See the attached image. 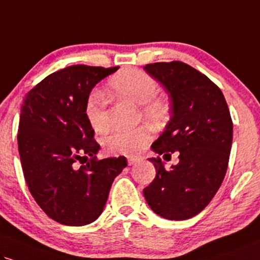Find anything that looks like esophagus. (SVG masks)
I'll use <instances>...</instances> for the list:
<instances>
[{
	"label": "esophagus",
	"instance_id": "obj_1",
	"mask_svg": "<svg viewBox=\"0 0 260 260\" xmlns=\"http://www.w3.org/2000/svg\"><path fill=\"white\" fill-rule=\"evenodd\" d=\"M139 161H140L139 158H134V156H129V158H127V164H129L130 166L135 165L136 162H139Z\"/></svg>",
	"mask_w": 260,
	"mask_h": 260
}]
</instances>
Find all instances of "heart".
I'll return each instance as SVG.
<instances>
[{"mask_svg":"<svg viewBox=\"0 0 260 260\" xmlns=\"http://www.w3.org/2000/svg\"><path fill=\"white\" fill-rule=\"evenodd\" d=\"M111 95L125 99L140 105L141 113L146 119L162 123L169 115V105L159 91L158 83L146 72L136 69H124L115 73L108 81ZM84 113L91 129L104 134L110 129V117L107 112V100L100 91H94L85 102ZM152 139L150 130L146 126L135 129H118L105 139L104 145L113 154L135 155L142 150Z\"/></svg>","mask_w":260,"mask_h":260,"instance_id":"heart-1","label":"heart"}]
</instances>
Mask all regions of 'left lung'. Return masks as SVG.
<instances>
[{
	"label": "left lung",
	"mask_w": 260,
	"mask_h": 260,
	"mask_svg": "<svg viewBox=\"0 0 260 260\" xmlns=\"http://www.w3.org/2000/svg\"><path fill=\"white\" fill-rule=\"evenodd\" d=\"M143 69L170 99V120L152 150L165 160L179 152L178 164L169 170L159 156L148 159L156 175L143 195L162 218L189 219L210 204L228 169L233 142L228 105L218 86L187 63L155 62Z\"/></svg>",
	"instance_id": "left-lung-1"
}]
</instances>
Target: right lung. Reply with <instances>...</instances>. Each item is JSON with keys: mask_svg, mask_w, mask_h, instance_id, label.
<instances>
[{"mask_svg": "<svg viewBox=\"0 0 260 260\" xmlns=\"http://www.w3.org/2000/svg\"><path fill=\"white\" fill-rule=\"evenodd\" d=\"M118 69L69 66L24 99L18 130L22 172L38 206L57 223L82 226L98 219L127 165L125 156L96 159L100 146L84 113L92 88ZM77 161L85 165L77 168Z\"/></svg>", "mask_w": 260, "mask_h": 260, "instance_id": "right-lung-1", "label": "right lung"}]
</instances>
